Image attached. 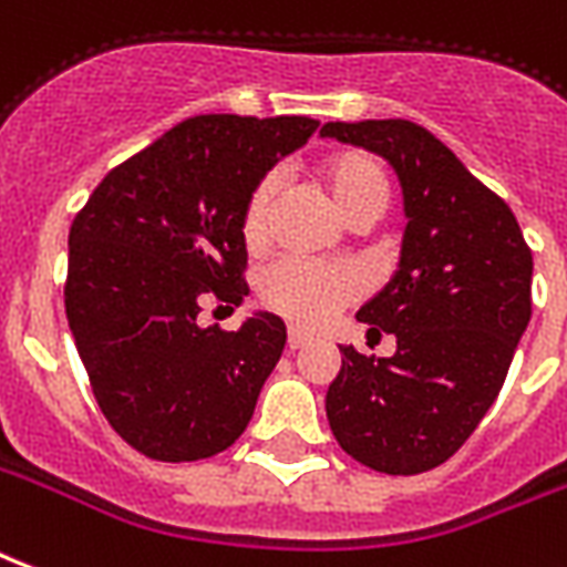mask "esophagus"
Wrapping results in <instances>:
<instances>
[{"label":"esophagus","mask_w":567,"mask_h":567,"mask_svg":"<svg viewBox=\"0 0 567 567\" xmlns=\"http://www.w3.org/2000/svg\"><path fill=\"white\" fill-rule=\"evenodd\" d=\"M309 342H312V337H306L303 330H297V327L288 330V348H291V351H300V348H306Z\"/></svg>","instance_id":"34e87169"}]
</instances>
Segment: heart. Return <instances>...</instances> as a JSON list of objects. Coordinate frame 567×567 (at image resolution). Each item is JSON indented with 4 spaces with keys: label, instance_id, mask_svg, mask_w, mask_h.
<instances>
[{
    "label": "heart",
    "instance_id": "obj_1",
    "mask_svg": "<svg viewBox=\"0 0 567 567\" xmlns=\"http://www.w3.org/2000/svg\"><path fill=\"white\" fill-rule=\"evenodd\" d=\"M321 179H324L330 198L342 213H351L363 200L384 198L388 183L381 167L363 153H333L321 162ZM276 195V177H267L251 188L249 200L243 207V237L249 246H261L270 228V207ZM358 295V276L342 267H324V264L303 261V258H285L272 264L261 279L264 303L272 312H279L288 321L300 327H321L337 316L339 306H346Z\"/></svg>",
    "mask_w": 567,
    "mask_h": 567
}]
</instances>
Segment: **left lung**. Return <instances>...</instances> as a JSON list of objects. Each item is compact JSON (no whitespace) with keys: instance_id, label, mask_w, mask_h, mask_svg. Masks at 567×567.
Returning <instances> with one entry per match:
<instances>
[{"instance_id":"1","label":"left lung","mask_w":567,"mask_h":567,"mask_svg":"<svg viewBox=\"0 0 567 567\" xmlns=\"http://www.w3.org/2000/svg\"><path fill=\"white\" fill-rule=\"evenodd\" d=\"M321 137L381 155L400 179L396 272L358 309L396 339L390 358L339 346L327 421L384 475H421L463 447L505 384L532 318V251L505 200L409 120L327 123Z\"/></svg>"}]
</instances>
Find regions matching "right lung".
<instances>
[{
  "label": "right lung",
  "mask_w": 567,
  "mask_h": 567,
  "mask_svg": "<svg viewBox=\"0 0 567 567\" xmlns=\"http://www.w3.org/2000/svg\"><path fill=\"white\" fill-rule=\"evenodd\" d=\"M316 128L306 116H192L113 167L71 225V337L107 423L150 460H207L249 426L282 358V318L251 312L219 330L198 316L249 295L243 207Z\"/></svg>",
  "instance_id": "add662e5"
}]
</instances>
